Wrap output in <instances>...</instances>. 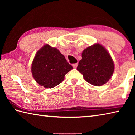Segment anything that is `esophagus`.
Wrapping results in <instances>:
<instances>
[{
    "instance_id": "obj_1",
    "label": "esophagus",
    "mask_w": 135,
    "mask_h": 135,
    "mask_svg": "<svg viewBox=\"0 0 135 135\" xmlns=\"http://www.w3.org/2000/svg\"><path fill=\"white\" fill-rule=\"evenodd\" d=\"M73 65V67L74 68H76L77 67V66H78V63H76V64H73L72 65Z\"/></svg>"
}]
</instances>
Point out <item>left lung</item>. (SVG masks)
<instances>
[{"mask_svg":"<svg viewBox=\"0 0 135 135\" xmlns=\"http://www.w3.org/2000/svg\"><path fill=\"white\" fill-rule=\"evenodd\" d=\"M82 59L77 70L83 78L93 86L105 84L113 75L114 64L110 55L99 43L87 47L82 52Z\"/></svg>","mask_w":135,"mask_h":135,"instance_id":"left-lung-1","label":"left lung"}]
</instances>
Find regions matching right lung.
<instances>
[{
    "mask_svg": "<svg viewBox=\"0 0 135 135\" xmlns=\"http://www.w3.org/2000/svg\"><path fill=\"white\" fill-rule=\"evenodd\" d=\"M73 67L58 49L45 45L37 51L31 65V72L38 84L46 88L58 85Z\"/></svg>",
    "mask_w": 135,
    "mask_h": 135,
    "instance_id": "right-lung-1",
    "label": "right lung"
}]
</instances>
